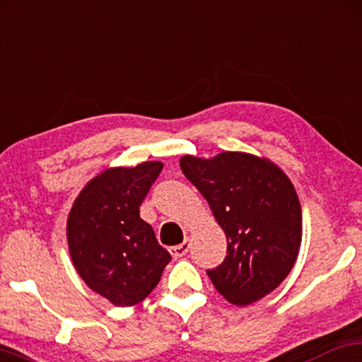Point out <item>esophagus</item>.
<instances>
[{
  "instance_id": "34e87169",
  "label": "esophagus",
  "mask_w": 362,
  "mask_h": 362,
  "mask_svg": "<svg viewBox=\"0 0 362 362\" xmlns=\"http://www.w3.org/2000/svg\"><path fill=\"white\" fill-rule=\"evenodd\" d=\"M189 241H185V243H181V244H177V246H173V247H170V252H171V256L175 257V259H177V257H182L186 255L187 251H189Z\"/></svg>"
}]
</instances>
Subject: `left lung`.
<instances>
[{
    "label": "left lung",
    "instance_id": "left-lung-1",
    "mask_svg": "<svg viewBox=\"0 0 362 362\" xmlns=\"http://www.w3.org/2000/svg\"><path fill=\"white\" fill-rule=\"evenodd\" d=\"M180 166L228 239L224 261L208 269L214 288L236 306L264 298L291 273L301 247L303 214L293 182L269 159L247 153L187 154Z\"/></svg>",
    "mask_w": 362,
    "mask_h": 362
}]
</instances>
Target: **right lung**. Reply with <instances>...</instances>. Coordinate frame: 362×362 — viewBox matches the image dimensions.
<instances>
[{
    "label": "right lung",
    "instance_id": "right-lung-1",
    "mask_svg": "<svg viewBox=\"0 0 362 362\" xmlns=\"http://www.w3.org/2000/svg\"><path fill=\"white\" fill-rule=\"evenodd\" d=\"M163 170L146 161L93 177L68 216V247L81 279L115 306H134L156 288L171 255L159 246L139 206Z\"/></svg>",
    "mask_w": 362,
    "mask_h": 362
}]
</instances>
